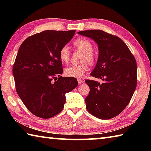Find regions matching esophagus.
<instances>
[{
    "label": "esophagus",
    "instance_id": "esophagus-1",
    "mask_svg": "<svg viewBox=\"0 0 151 151\" xmlns=\"http://www.w3.org/2000/svg\"><path fill=\"white\" fill-rule=\"evenodd\" d=\"M78 83L79 85H81V84H83L84 83V81L81 80V79H78Z\"/></svg>",
    "mask_w": 151,
    "mask_h": 151
}]
</instances>
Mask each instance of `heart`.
I'll return each instance as SVG.
<instances>
[{"label":"heart","instance_id":"1","mask_svg":"<svg viewBox=\"0 0 151 151\" xmlns=\"http://www.w3.org/2000/svg\"><path fill=\"white\" fill-rule=\"evenodd\" d=\"M74 47L84 53L83 61L86 62L90 65H93L95 62V56L93 54V46L90 40L80 38L74 42ZM70 52L69 48L67 46H63L59 50V58L64 64L69 62ZM88 70V67L86 63L80 65H71L65 68V74L68 77L83 78Z\"/></svg>","mask_w":151,"mask_h":151}]
</instances>
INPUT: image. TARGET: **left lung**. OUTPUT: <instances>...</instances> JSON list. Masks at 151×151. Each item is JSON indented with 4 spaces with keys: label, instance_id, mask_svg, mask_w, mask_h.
I'll use <instances>...</instances> for the list:
<instances>
[{
    "label": "left lung",
    "instance_id": "left-lung-1",
    "mask_svg": "<svg viewBox=\"0 0 151 151\" xmlns=\"http://www.w3.org/2000/svg\"><path fill=\"white\" fill-rule=\"evenodd\" d=\"M78 34L91 38L98 45L99 57L91 76L102 79L86 80L90 88L86 97V109L100 119L119 114L132 98L137 86V62L122 40L101 30H88Z\"/></svg>",
    "mask_w": 151,
    "mask_h": 151
}]
</instances>
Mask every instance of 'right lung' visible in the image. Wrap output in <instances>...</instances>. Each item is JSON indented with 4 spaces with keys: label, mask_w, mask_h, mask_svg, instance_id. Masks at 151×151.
Instances as JSON below:
<instances>
[{
    "label": "right lung",
    "mask_w": 151,
    "mask_h": 151,
    "mask_svg": "<svg viewBox=\"0 0 151 151\" xmlns=\"http://www.w3.org/2000/svg\"><path fill=\"white\" fill-rule=\"evenodd\" d=\"M75 30H45L28 37L18 51L12 68L16 90L28 110L42 119L62 111L66 93L78 85L73 77H62L59 50Z\"/></svg>",
    "instance_id": "add662e5"
}]
</instances>
